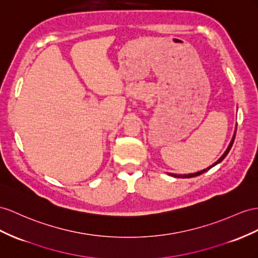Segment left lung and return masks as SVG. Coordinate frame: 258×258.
I'll list each match as a JSON object with an SVG mask.
<instances>
[{
	"mask_svg": "<svg viewBox=\"0 0 258 258\" xmlns=\"http://www.w3.org/2000/svg\"><path fill=\"white\" fill-rule=\"evenodd\" d=\"M235 133H236V127L234 128V133H233V136H232V138H231V141H230V143H229V145H228V147H227L226 151H224V153L222 154V156L219 158V159H218L216 162H214L213 164H211V166L207 167L206 169H203V170H201V171H197V172H194V173H187V174H175V173H168V174H169V175H171V176H173V177H180V179H186V177H194V176L201 175V174H203V173H205V172H207V171H208L209 169H211V168H213V167L217 166L218 163H220V162H221V161L224 159V158L227 157V155L229 154V151H230L231 147H232V145H233L234 138H235Z\"/></svg>",
	"mask_w": 258,
	"mask_h": 258,
	"instance_id": "8db88e82",
	"label": "left lung"
}]
</instances>
